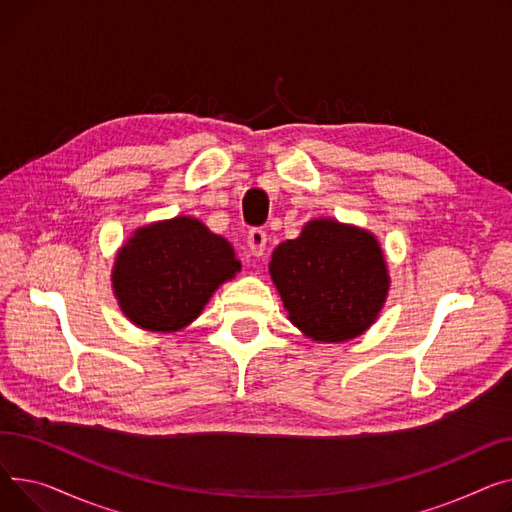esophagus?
Masks as SVG:
<instances>
[{
    "instance_id": "1",
    "label": "esophagus",
    "mask_w": 512,
    "mask_h": 512,
    "mask_svg": "<svg viewBox=\"0 0 512 512\" xmlns=\"http://www.w3.org/2000/svg\"><path fill=\"white\" fill-rule=\"evenodd\" d=\"M248 248L254 256H262L266 250V231L264 229H252L248 233Z\"/></svg>"
}]
</instances>
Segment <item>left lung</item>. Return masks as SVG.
Wrapping results in <instances>:
<instances>
[{"instance_id": "obj_1", "label": "left lung", "mask_w": 512, "mask_h": 512, "mask_svg": "<svg viewBox=\"0 0 512 512\" xmlns=\"http://www.w3.org/2000/svg\"><path fill=\"white\" fill-rule=\"evenodd\" d=\"M289 320L314 341L341 343L376 320L388 273L372 233L333 219L310 221L270 260Z\"/></svg>"}]
</instances>
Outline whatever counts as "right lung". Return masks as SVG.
<instances>
[{
	"label": "right lung",
	"instance_id": "right-lung-1",
	"mask_svg": "<svg viewBox=\"0 0 512 512\" xmlns=\"http://www.w3.org/2000/svg\"><path fill=\"white\" fill-rule=\"evenodd\" d=\"M237 270L227 239L192 217H175L128 239L115 258L113 289L134 324L169 333L190 324Z\"/></svg>",
	"mask_w": 512,
	"mask_h": 512
}]
</instances>
